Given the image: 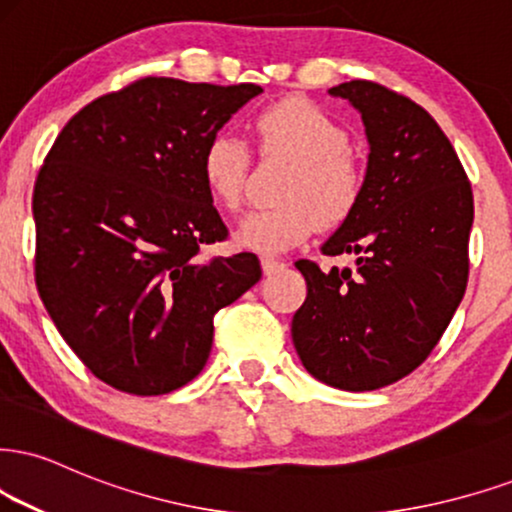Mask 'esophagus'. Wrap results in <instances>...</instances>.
Returning <instances> with one entry per match:
<instances>
[{
    "instance_id": "esophagus-1",
    "label": "esophagus",
    "mask_w": 512,
    "mask_h": 512,
    "mask_svg": "<svg viewBox=\"0 0 512 512\" xmlns=\"http://www.w3.org/2000/svg\"><path fill=\"white\" fill-rule=\"evenodd\" d=\"M261 268L266 275H273V273H280L282 268H285V261H280V258H273V256H263L261 258Z\"/></svg>"
}]
</instances>
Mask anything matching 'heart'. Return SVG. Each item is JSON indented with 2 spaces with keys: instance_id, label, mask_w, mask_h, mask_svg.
<instances>
[{
  "instance_id": "1",
  "label": "heart",
  "mask_w": 512,
  "mask_h": 512,
  "mask_svg": "<svg viewBox=\"0 0 512 512\" xmlns=\"http://www.w3.org/2000/svg\"><path fill=\"white\" fill-rule=\"evenodd\" d=\"M263 147L292 159L282 199L256 208L237 227V242L261 254L294 249L320 225H339L356 211L363 194V168L349 151V135L330 113L306 99H285L256 118ZM201 175L213 201L237 211L244 201L249 149L235 135H213L201 156Z\"/></svg>"
}]
</instances>
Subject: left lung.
<instances>
[{"label": "left lung", "mask_w": 512, "mask_h": 512, "mask_svg": "<svg viewBox=\"0 0 512 512\" xmlns=\"http://www.w3.org/2000/svg\"><path fill=\"white\" fill-rule=\"evenodd\" d=\"M361 113L370 154L356 211L323 244L353 268L296 261L306 301L294 349L344 391L399 382L430 356L468 287L472 189L449 137L422 106L370 80L332 87Z\"/></svg>", "instance_id": "8db88e82"}]
</instances>
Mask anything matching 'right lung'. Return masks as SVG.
Returning <instances> with one entry per match:
<instances>
[{
    "mask_svg": "<svg viewBox=\"0 0 512 512\" xmlns=\"http://www.w3.org/2000/svg\"><path fill=\"white\" fill-rule=\"evenodd\" d=\"M263 90L142 78L63 125L35 180V282L92 375L137 396L204 370L213 315L261 280L254 254L201 258L227 227L201 175L208 140Z\"/></svg>",
    "mask_w": 512,
    "mask_h": 512,
    "instance_id": "right-lung-1",
    "label": "right lung"
}]
</instances>
